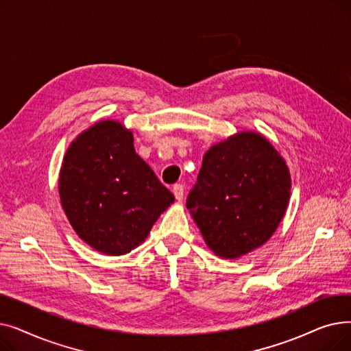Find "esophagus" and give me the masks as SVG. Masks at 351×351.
<instances>
[{
	"instance_id": "esophagus-1",
	"label": "esophagus",
	"mask_w": 351,
	"mask_h": 351,
	"mask_svg": "<svg viewBox=\"0 0 351 351\" xmlns=\"http://www.w3.org/2000/svg\"><path fill=\"white\" fill-rule=\"evenodd\" d=\"M173 195L176 197V200L182 202L183 200V195H185V188H183V185H180V183H178V185L173 186Z\"/></svg>"
}]
</instances>
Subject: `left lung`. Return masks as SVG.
Segmentation results:
<instances>
[{
  "mask_svg": "<svg viewBox=\"0 0 351 351\" xmlns=\"http://www.w3.org/2000/svg\"><path fill=\"white\" fill-rule=\"evenodd\" d=\"M285 159L257 132H241L205 154L186 208L206 245L237 259L265 245L290 199Z\"/></svg>",
  "mask_w": 351,
  "mask_h": 351,
  "instance_id": "obj_1",
  "label": "left lung"
}]
</instances>
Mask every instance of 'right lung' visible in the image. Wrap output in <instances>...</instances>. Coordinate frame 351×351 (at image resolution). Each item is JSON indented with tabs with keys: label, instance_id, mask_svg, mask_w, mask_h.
I'll list each match as a JSON object with an SVG mask.
<instances>
[{
	"label": "right lung",
	"instance_id": "obj_1",
	"mask_svg": "<svg viewBox=\"0 0 351 351\" xmlns=\"http://www.w3.org/2000/svg\"><path fill=\"white\" fill-rule=\"evenodd\" d=\"M58 189L73 230L109 256L138 247L175 200L135 152L132 132L110 119L92 125L69 145Z\"/></svg>",
	"mask_w": 351,
	"mask_h": 351
}]
</instances>
